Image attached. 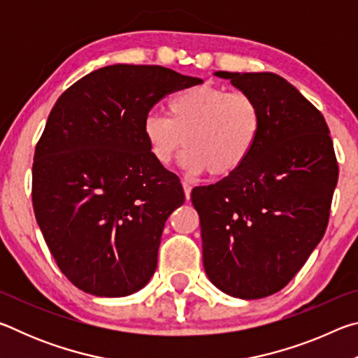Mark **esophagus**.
<instances>
[{"label":"esophagus","instance_id":"1","mask_svg":"<svg viewBox=\"0 0 358 358\" xmlns=\"http://www.w3.org/2000/svg\"><path fill=\"white\" fill-rule=\"evenodd\" d=\"M183 189H185V197H186V201H189L191 199V189H192V186L187 183V181H183Z\"/></svg>","mask_w":358,"mask_h":358}]
</instances>
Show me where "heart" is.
<instances>
[{"label": "heart", "instance_id": "obj_1", "mask_svg": "<svg viewBox=\"0 0 358 358\" xmlns=\"http://www.w3.org/2000/svg\"><path fill=\"white\" fill-rule=\"evenodd\" d=\"M260 129L262 112L251 94L213 85L181 90L169 99L167 117L150 113L143 120V136L157 164H172L185 141V167L213 177L232 175L250 159Z\"/></svg>", "mask_w": 358, "mask_h": 358}]
</instances>
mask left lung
Here are the masks:
<instances>
[{
  "label": "left lung",
  "instance_id": "1",
  "mask_svg": "<svg viewBox=\"0 0 358 358\" xmlns=\"http://www.w3.org/2000/svg\"><path fill=\"white\" fill-rule=\"evenodd\" d=\"M215 76L257 101L262 129L237 172L191 192L205 273L224 294L264 299L287 286L322 240L338 162L322 113L282 77Z\"/></svg>",
  "mask_w": 358,
  "mask_h": 358
}]
</instances>
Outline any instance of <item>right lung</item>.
<instances>
[{
	"label": "right lung",
	"instance_id": "1",
	"mask_svg": "<svg viewBox=\"0 0 358 358\" xmlns=\"http://www.w3.org/2000/svg\"><path fill=\"white\" fill-rule=\"evenodd\" d=\"M199 83L162 66L113 64L53 106L34 151L33 208L59 270L83 292L131 295L153 276L185 192L151 156L143 120L166 94Z\"/></svg>",
	"mask_w": 358,
	"mask_h": 358
}]
</instances>
